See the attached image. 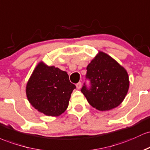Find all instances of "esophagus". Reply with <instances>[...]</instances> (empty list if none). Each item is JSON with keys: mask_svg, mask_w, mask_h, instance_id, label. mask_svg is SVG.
<instances>
[{"mask_svg": "<svg viewBox=\"0 0 150 150\" xmlns=\"http://www.w3.org/2000/svg\"><path fill=\"white\" fill-rule=\"evenodd\" d=\"M76 88L77 89H80L81 87V82H79V83H76Z\"/></svg>", "mask_w": 150, "mask_h": 150, "instance_id": "esophagus-1", "label": "esophagus"}]
</instances>
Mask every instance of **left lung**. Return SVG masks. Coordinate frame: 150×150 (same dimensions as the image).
Returning a JSON list of instances; mask_svg holds the SVG:
<instances>
[{
    "mask_svg": "<svg viewBox=\"0 0 150 150\" xmlns=\"http://www.w3.org/2000/svg\"><path fill=\"white\" fill-rule=\"evenodd\" d=\"M86 79L81 91L91 106L100 111L109 110L123 101L129 88L127 71L107 54L99 52L87 66Z\"/></svg>",
    "mask_w": 150,
    "mask_h": 150,
    "instance_id": "obj_1",
    "label": "left lung"
}]
</instances>
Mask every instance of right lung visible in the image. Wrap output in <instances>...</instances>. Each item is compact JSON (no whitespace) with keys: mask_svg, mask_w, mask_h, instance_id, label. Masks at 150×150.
Instances as JSON below:
<instances>
[{"mask_svg":"<svg viewBox=\"0 0 150 150\" xmlns=\"http://www.w3.org/2000/svg\"><path fill=\"white\" fill-rule=\"evenodd\" d=\"M76 86L64 71L40 62L26 86V95L32 105L49 116H59L67 110Z\"/></svg>","mask_w":150,"mask_h":150,"instance_id":"obj_1","label":"right lung"}]
</instances>
